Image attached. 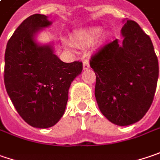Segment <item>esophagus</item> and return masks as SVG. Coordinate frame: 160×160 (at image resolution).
Returning <instances> with one entry per match:
<instances>
[{
	"label": "esophagus",
	"mask_w": 160,
	"mask_h": 160,
	"mask_svg": "<svg viewBox=\"0 0 160 160\" xmlns=\"http://www.w3.org/2000/svg\"><path fill=\"white\" fill-rule=\"evenodd\" d=\"M90 68V64H89V59H84V65H83V68H84V70H86V69H88V68Z\"/></svg>",
	"instance_id": "34e87169"
}]
</instances>
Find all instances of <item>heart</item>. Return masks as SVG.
<instances>
[{
  "instance_id": "obj_1",
  "label": "heart",
  "mask_w": 160,
  "mask_h": 160,
  "mask_svg": "<svg viewBox=\"0 0 160 160\" xmlns=\"http://www.w3.org/2000/svg\"><path fill=\"white\" fill-rule=\"evenodd\" d=\"M89 36L90 37H97L101 34V29L100 28H92V30L89 31Z\"/></svg>"
}]
</instances>
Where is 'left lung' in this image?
I'll return each instance as SVG.
<instances>
[{"label": "left lung", "mask_w": 160, "mask_h": 160, "mask_svg": "<svg viewBox=\"0 0 160 160\" xmlns=\"http://www.w3.org/2000/svg\"><path fill=\"white\" fill-rule=\"evenodd\" d=\"M123 40L115 39L90 59L96 82L94 95L101 112L112 123L139 122L150 107L158 78V61L150 38L134 20L122 28Z\"/></svg>", "instance_id": "obj_1"}]
</instances>
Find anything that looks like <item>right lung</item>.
<instances>
[{
  "label": "right lung",
  "instance_id": "add662e5",
  "mask_svg": "<svg viewBox=\"0 0 160 160\" xmlns=\"http://www.w3.org/2000/svg\"><path fill=\"white\" fill-rule=\"evenodd\" d=\"M46 15L29 16L14 31L5 50L4 84L20 117L32 127L49 128L60 120L68 89L83 70V63H65L51 46H38L37 32L49 26Z\"/></svg>",
  "mask_w": 160,
  "mask_h": 160
}]
</instances>
